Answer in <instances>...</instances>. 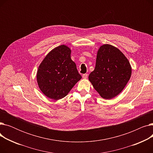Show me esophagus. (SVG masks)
I'll list each match as a JSON object with an SVG mask.
<instances>
[{"label": "esophagus", "mask_w": 153, "mask_h": 153, "mask_svg": "<svg viewBox=\"0 0 153 153\" xmlns=\"http://www.w3.org/2000/svg\"><path fill=\"white\" fill-rule=\"evenodd\" d=\"M87 76H88L87 74H84L82 75V78H83V79H87Z\"/></svg>", "instance_id": "34e87169"}]
</instances>
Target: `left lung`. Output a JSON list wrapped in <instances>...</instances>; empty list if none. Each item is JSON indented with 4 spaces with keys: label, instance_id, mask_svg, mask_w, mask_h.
Wrapping results in <instances>:
<instances>
[{
    "label": "left lung",
    "instance_id": "1",
    "mask_svg": "<svg viewBox=\"0 0 153 153\" xmlns=\"http://www.w3.org/2000/svg\"><path fill=\"white\" fill-rule=\"evenodd\" d=\"M131 75V66L123 53L105 44L97 51L95 67L89 80L101 97L110 100L123 90Z\"/></svg>",
    "mask_w": 153,
    "mask_h": 153
}]
</instances>
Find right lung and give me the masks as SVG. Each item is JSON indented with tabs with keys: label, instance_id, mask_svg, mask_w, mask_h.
Returning a JSON list of instances; mask_svg holds the SVG:
<instances>
[{
	"label": "right lung",
	"instance_id": "right-lung-1",
	"mask_svg": "<svg viewBox=\"0 0 153 153\" xmlns=\"http://www.w3.org/2000/svg\"><path fill=\"white\" fill-rule=\"evenodd\" d=\"M71 53L70 48L60 45L48 53L39 64L37 83L47 97L55 100L64 98L81 79Z\"/></svg>",
	"mask_w": 153,
	"mask_h": 153
}]
</instances>
